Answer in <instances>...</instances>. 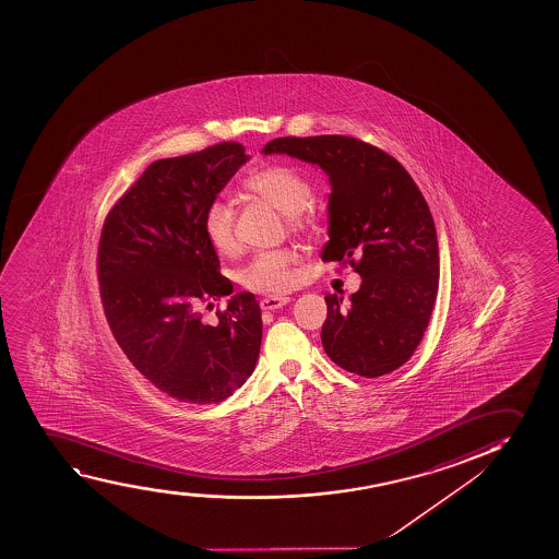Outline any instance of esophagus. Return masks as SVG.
Masks as SVG:
<instances>
[{"label":"esophagus","instance_id":"obj_1","mask_svg":"<svg viewBox=\"0 0 559 559\" xmlns=\"http://www.w3.org/2000/svg\"><path fill=\"white\" fill-rule=\"evenodd\" d=\"M289 304V297H265L260 301L263 310H276L284 307V305Z\"/></svg>","mask_w":559,"mask_h":559}]
</instances>
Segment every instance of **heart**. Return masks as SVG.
<instances>
[{
    "instance_id": "1",
    "label": "heart",
    "mask_w": 559,
    "mask_h": 559,
    "mask_svg": "<svg viewBox=\"0 0 559 559\" xmlns=\"http://www.w3.org/2000/svg\"><path fill=\"white\" fill-rule=\"evenodd\" d=\"M245 187L252 195L267 201L284 216L294 218L292 224L297 231L310 229L309 222L296 218L309 207L312 200V187L304 173L288 166H270L254 173ZM201 228L209 245L218 254L231 255L239 249L235 235L234 207L228 200L216 198L209 203L203 213ZM296 263L297 254L292 250L260 252L241 271V283L260 294H284L297 284Z\"/></svg>"
}]
</instances>
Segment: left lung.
Masks as SVG:
<instances>
[{
	"mask_svg": "<svg viewBox=\"0 0 559 559\" xmlns=\"http://www.w3.org/2000/svg\"><path fill=\"white\" fill-rule=\"evenodd\" d=\"M262 154H288L328 175L322 260H348L361 276L348 304L325 296V354L367 379L400 369L420 345L439 289L433 216L413 177L386 152L346 135L273 139Z\"/></svg>",
	"mask_w": 559,
	"mask_h": 559,
	"instance_id": "left-lung-1",
	"label": "left lung"
}]
</instances>
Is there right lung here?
<instances>
[{
    "instance_id": "add662e5",
    "label": "right lung",
    "mask_w": 559,
    "mask_h": 559,
    "mask_svg": "<svg viewBox=\"0 0 559 559\" xmlns=\"http://www.w3.org/2000/svg\"><path fill=\"white\" fill-rule=\"evenodd\" d=\"M249 159L239 143H221L154 162L112 207L99 239L97 273L112 335L139 372L180 403L226 400L260 356L254 294L229 297L216 325L198 310L200 301L234 292L201 221Z\"/></svg>"
}]
</instances>
